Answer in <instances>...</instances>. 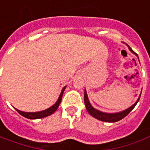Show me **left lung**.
<instances>
[{"label":"left lung","instance_id":"8db88e82","mask_svg":"<svg viewBox=\"0 0 150 150\" xmlns=\"http://www.w3.org/2000/svg\"><path fill=\"white\" fill-rule=\"evenodd\" d=\"M127 46L128 47V49L130 50V52H132L133 54L136 55V53L132 50L131 47L128 46V45H127ZM136 56H137V55H136ZM138 59H139V58H138ZM140 97H141V95L139 96L137 102H136L132 106H131L130 107H128V109H126V110H124V111H120V112H115V113H107V112H103V111H98L97 109H95L94 107H92V105L90 104V101H89V98H88L86 90H85V93H84L85 105H86V108L87 111L89 112V114H90L91 116H93V117L95 118V119L98 120L104 121V122H109V123L117 122V121L120 120L122 119H124L126 115H128V113H129V112L134 108L135 106L137 105V103H138V101L140 99Z\"/></svg>","mask_w":150,"mask_h":150}]
</instances>
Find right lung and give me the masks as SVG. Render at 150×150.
I'll use <instances>...</instances> for the list:
<instances>
[{"instance_id":"1","label":"right lung","mask_w":150,"mask_h":150,"mask_svg":"<svg viewBox=\"0 0 150 150\" xmlns=\"http://www.w3.org/2000/svg\"><path fill=\"white\" fill-rule=\"evenodd\" d=\"M66 86H64L61 90V93H60V96L58 98V99L56 101V103L54 105H52V107H50L49 108H47L46 110H43V111H37V112H25V111H19L18 109H16V111L18 112L19 114L22 115V116L27 118V119H30V120H36V119H41V118H44L50 115L53 114L55 111L57 110V108L60 106V102H61V99H62V96H63V93L64 90H65Z\"/></svg>"}]
</instances>
